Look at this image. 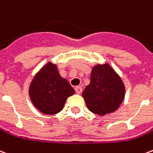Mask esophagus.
<instances>
[{
  "mask_svg": "<svg viewBox=\"0 0 153 153\" xmlns=\"http://www.w3.org/2000/svg\"><path fill=\"white\" fill-rule=\"evenodd\" d=\"M74 89H75V91H76V93H79V94L82 93V88H81V87L79 86L75 87V88H74Z\"/></svg>",
  "mask_w": 153,
  "mask_h": 153,
  "instance_id": "1",
  "label": "esophagus"
}]
</instances>
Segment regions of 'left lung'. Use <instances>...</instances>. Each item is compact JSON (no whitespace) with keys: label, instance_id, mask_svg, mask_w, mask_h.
Wrapping results in <instances>:
<instances>
[{"label":"left lung","instance_id":"8db88e82","mask_svg":"<svg viewBox=\"0 0 153 153\" xmlns=\"http://www.w3.org/2000/svg\"><path fill=\"white\" fill-rule=\"evenodd\" d=\"M125 85L108 64L97 65L91 72L90 83L83 97L90 111L99 115L114 112L125 98Z\"/></svg>","mask_w":153,"mask_h":153}]
</instances>
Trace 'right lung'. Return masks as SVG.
Here are the masks:
<instances>
[{
	"instance_id": "right-lung-1",
	"label": "right lung",
	"mask_w": 153,
	"mask_h": 153,
	"mask_svg": "<svg viewBox=\"0 0 153 153\" xmlns=\"http://www.w3.org/2000/svg\"><path fill=\"white\" fill-rule=\"evenodd\" d=\"M74 93V90L70 83L60 76L57 66L51 62H48L36 74L29 86L32 102L46 115L60 112L67 97Z\"/></svg>"
}]
</instances>
